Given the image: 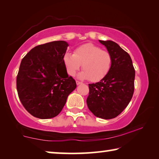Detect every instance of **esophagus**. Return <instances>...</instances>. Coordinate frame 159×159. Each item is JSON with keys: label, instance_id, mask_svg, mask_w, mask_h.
<instances>
[{"label": "esophagus", "instance_id": "esophagus-1", "mask_svg": "<svg viewBox=\"0 0 159 159\" xmlns=\"http://www.w3.org/2000/svg\"><path fill=\"white\" fill-rule=\"evenodd\" d=\"M76 84H77L78 85H80V84H81V83H82L81 82H80V81H78V80H76Z\"/></svg>", "mask_w": 159, "mask_h": 159}]
</instances>
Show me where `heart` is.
<instances>
[{
	"label": "heart",
	"instance_id": "b5f03b06",
	"mask_svg": "<svg viewBox=\"0 0 159 159\" xmlns=\"http://www.w3.org/2000/svg\"><path fill=\"white\" fill-rule=\"evenodd\" d=\"M67 73L74 76L82 64V71L78 75L80 79H89L92 82L102 80L109 73L112 58L109 52L93 43H85L78 47L74 54L66 52L63 57Z\"/></svg>",
	"mask_w": 159,
	"mask_h": 159
}]
</instances>
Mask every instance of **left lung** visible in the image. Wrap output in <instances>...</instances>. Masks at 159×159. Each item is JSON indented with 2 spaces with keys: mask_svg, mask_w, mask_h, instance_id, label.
Masks as SVG:
<instances>
[{
  "mask_svg": "<svg viewBox=\"0 0 159 159\" xmlns=\"http://www.w3.org/2000/svg\"><path fill=\"white\" fill-rule=\"evenodd\" d=\"M112 58L109 73L100 81L89 84L87 104L97 117L111 119L130 102L134 93L135 71L130 56L112 41H100Z\"/></svg>",
  "mask_w": 159,
  "mask_h": 159,
  "instance_id": "1",
  "label": "left lung"
}]
</instances>
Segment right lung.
Returning a JSON list of instances; mask_svg holds the SVG:
<instances>
[{
    "mask_svg": "<svg viewBox=\"0 0 159 159\" xmlns=\"http://www.w3.org/2000/svg\"><path fill=\"white\" fill-rule=\"evenodd\" d=\"M68 46L64 41L37 45L21 61L17 76L18 96L34 117L57 116L76 89V81L69 76L63 61Z\"/></svg>",
    "mask_w": 159,
    "mask_h": 159,
    "instance_id": "add662e5",
    "label": "right lung"
}]
</instances>
